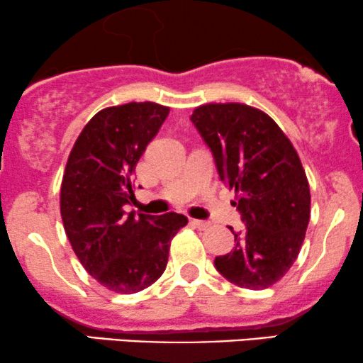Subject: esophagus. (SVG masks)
<instances>
[{"mask_svg": "<svg viewBox=\"0 0 363 363\" xmlns=\"http://www.w3.org/2000/svg\"><path fill=\"white\" fill-rule=\"evenodd\" d=\"M191 225L199 230H206L210 227V222H205V220H191Z\"/></svg>", "mask_w": 363, "mask_h": 363, "instance_id": "34e87169", "label": "esophagus"}]
</instances>
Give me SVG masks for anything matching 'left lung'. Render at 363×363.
Instances as JSON below:
<instances>
[{
    "mask_svg": "<svg viewBox=\"0 0 363 363\" xmlns=\"http://www.w3.org/2000/svg\"><path fill=\"white\" fill-rule=\"evenodd\" d=\"M193 125L215 158L220 180L237 193L243 228L216 257L228 281L248 290L277 284L298 257L310 220V188L291 141L267 113L243 103L195 108Z\"/></svg>",
    "mask_w": 363,
    "mask_h": 363,
    "instance_id": "1",
    "label": "left lung"
}]
</instances>
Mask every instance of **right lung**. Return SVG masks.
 <instances>
[{
  "label": "right lung",
  "mask_w": 363,
  "mask_h": 363,
  "mask_svg": "<svg viewBox=\"0 0 363 363\" xmlns=\"http://www.w3.org/2000/svg\"><path fill=\"white\" fill-rule=\"evenodd\" d=\"M170 108L126 103L98 111L74 141L61 182L65 232L84 270L116 294H136L167 268L172 238L185 215L126 213L136 201L135 167Z\"/></svg>",
  "instance_id": "1"
}]
</instances>
